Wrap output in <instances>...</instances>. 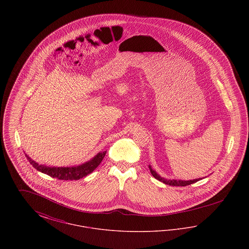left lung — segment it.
<instances>
[{"label":"left lung","mask_w":249,"mask_h":249,"mask_svg":"<svg viewBox=\"0 0 249 249\" xmlns=\"http://www.w3.org/2000/svg\"><path fill=\"white\" fill-rule=\"evenodd\" d=\"M149 167V170H150V173L151 175L154 177L156 179L160 180V182L164 183L166 185H170V186H177V187H185V186H188L190 184H193V183H196L197 181L201 180L202 178H198V179H193V180H180V179H167V178H161L155 170L152 169V167L150 165H148Z\"/></svg>","instance_id":"8db88e82"}]
</instances>
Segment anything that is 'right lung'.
<instances>
[{"label": "right lung", "mask_w": 249, "mask_h": 249, "mask_svg": "<svg viewBox=\"0 0 249 249\" xmlns=\"http://www.w3.org/2000/svg\"><path fill=\"white\" fill-rule=\"evenodd\" d=\"M106 154L107 151H101L98 154L95 155L91 160L86 161L83 164L71 167H49L44 164H39L34 160H32L28 155H25L29 162L34 166L37 171L43 174H46L51 178H57L59 180H78L91 174L102 162Z\"/></svg>", "instance_id": "obj_1"}]
</instances>
